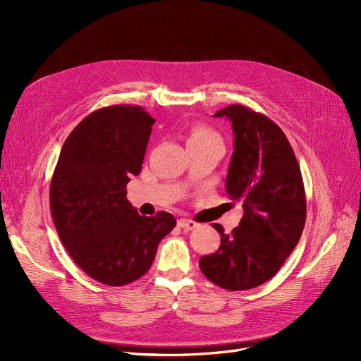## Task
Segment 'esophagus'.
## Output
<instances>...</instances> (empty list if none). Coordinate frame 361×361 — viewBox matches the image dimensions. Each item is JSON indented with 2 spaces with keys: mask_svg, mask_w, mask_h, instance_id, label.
<instances>
[{
  "mask_svg": "<svg viewBox=\"0 0 361 361\" xmlns=\"http://www.w3.org/2000/svg\"><path fill=\"white\" fill-rule=\"evenodd\" d=\"M178 226L180 227V228H183V231H192V228H195L197 227L199 224L195 223V221H192V220H188V218H180V220L178 221Z\"/></svg>",
  "mask_w": 361,
  "mask_h": 361,
  "instance_id": "esophagus-1",
  "label": "esophagus"
}]
</instances>
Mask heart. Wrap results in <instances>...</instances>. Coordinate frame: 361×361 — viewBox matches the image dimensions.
<instances>
[{
    "mask_svg": "<svg viewBox=\"0 0 361 361\" xmlns=\"http://www.w3.org/2000/svg\"><path fill=\"white\" fill-rule=\"evenodd\" d=\"M207 141H221L220 135L209 126L203 123H194L188 133V145L190 143H207Z\"/></svg>",
    "mask_w": 361,
    "mask_h": 361,
    "instance_id": "heart-1",
    "label": "heart"
}]
</instances>
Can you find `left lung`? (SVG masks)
Returning <instances> with one entry per match:
<instances>
[{
	"label": "left lung",
	"mask_w": 361,
	"mask_h": 361,
	"mask_svg": "<svg viewBox=\"0 0 361 361\" xmlns=\"http://www.w3.org/2000/svg\"><path fill=\"white\" fill-rule=\"evenodd\" d=\"M233 155L226 192L243 202L244 215L232 233L221 235L214 255L200 257L206 279L228 290L260 286L277 274L297 247L305 223V192L300 166L283 130L267 116L243 105H228Z\"/></svg>",
	"instance_id": "obj_1"
}]
</instances>
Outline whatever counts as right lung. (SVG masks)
Instances as JSON below:
<instances>
[{
    "mask_svg": "<svg viewBox=\"0 0 361 361\" xmlns=\"http://www.w3.org/2000/svg\"><path fill=\"white\" fill-rule=\"evenodd\" d=\"M154 123L138 105L101 108L75 126L52 174L49 203L61 244L85 274L108 286L145 276L176 226L171 214L140 215L126 199Z\"/></svg>",
    "mask_w": 361,
    "mask_h": 361,
    "instance_id": "1",
    "label": "right lung"
}]
</instances>
